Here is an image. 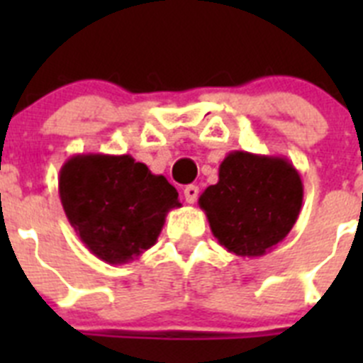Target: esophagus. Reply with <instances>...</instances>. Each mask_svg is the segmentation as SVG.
<instances>
[{
  "mask_svg": "<svg viewBox=\"0 0 363 363\" xmlns=\"http://www.w3.org/2000/svg\"><path fill=\"white\" fill-rule=\"evenodd\" d=\"M198 194H200V189H198L196 185H187V187L184 189V198L187 203H194V201L198 200Z\"/></svg>",
  "mask_w": 363,
  "mask_h": 363,
  "instance_id": "obj_1",
  "label": "esophagus"
}]
</instances>
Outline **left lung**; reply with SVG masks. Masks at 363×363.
Segmentation results:
<instances>
[{
  "label": "left lung",
  "instance_id": "left-lung-1",
  "mask_svg": "<svg viewBox=\"0 0 363 363\" xmlns=\"http://www.w3.org/2000/svg\"><path fill=\"white\" fill-rule=\"evenodd\" d=\"M301 201L303 184L289 160L233 150L220 163L218 184L205 189L198 203L220 245L258 258L291 233Z\"/></svg>",
  "mask_w": 363,
  "mask_h": 363
}]
</instances>
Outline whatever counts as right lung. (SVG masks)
<instances>
[{
	"instance_id": "obj_1",
	"label": "right lung",
	"mask_w": 363,
	"mask_h": 363,
	"mask_svg": "<svg viewBox=\"0 0 363 363\" xmlns=\"http://www.w3.org/2000/svg\"><path fill=\"white\" fill-rule=\"evenodd\" d=\"M57 189L79 240L111 265L150 249L167 213L182 207L165 176L152 174L130 154H76L60 169Z\"/></svg>"
}]
</instances>
